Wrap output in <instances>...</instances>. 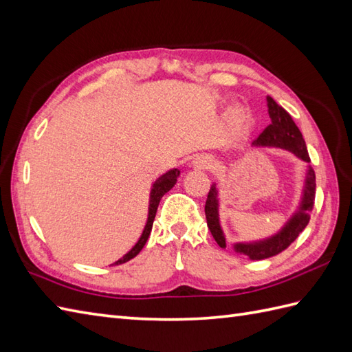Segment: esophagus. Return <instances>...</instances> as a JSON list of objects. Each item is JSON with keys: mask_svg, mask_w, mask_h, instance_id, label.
Returning a JSON list of instances; mask_svg holds the SVG:
<instances>
[{"mask_svg": "<svg viewBox=\"0 0 352 352\" xmlns=\"http://www.w3.org/2000/svg\"><path fill=\"white\" fill-rule=\"evenodd\" d=\"M195 165L202 169H210V168H214V160L210 157H199L195 160Z\"/></svg>", "mask_w": 352, "mask_h": 352, "instance_id": "1", "label": "esophagus"}]
</instances>
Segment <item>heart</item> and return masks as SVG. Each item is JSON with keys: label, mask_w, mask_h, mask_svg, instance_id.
Returning <instances> with one entry per match:
<instances>
[{"label": "heart", "mask_w": 352, "mask_h": 352, "mask_svg": "<svg viewBox=\"0 0 352 352\" xmlns=\"http://www.w3.org/2000/svg\"><path fill=\"white\" fill-rule=\"evenodd\" d=\"M236 120H240V118H243V113H240V112H235V116H234Z\"/></svg>", "instance_id": "obj_1"}]
</instances>
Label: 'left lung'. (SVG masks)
<instances>
[{
	"instance_id": "left-lung-1",
	"label": "left lung",
	"mask_w": 352,
	"mask_h": 352,
	"mask_svg": "<svg viewBox=\"0 0 352 352\" xmlns=\"http://www.w3.org/2000/svg\"><path fill=\"white\" fill-rule=\"evenodd\" d=\"M267 108L272 124L264 129V132L258 136V139L252 142V146H261V148H277L288 151L294 156L306 162V175L305 184L297 208L287 219L279 231L265 236V239L250 240V241H235L232 244V250L236 255H246L252 261L265 259L274 256L277 253L287 249L289 244L297 239L300 232L305 230L309 223V213L312 211L315 201V170L309 165V153L303 139V135L292 121L289 113L282 106L277 104L273 97L267 96ZM220 198L217 183L211 184V189L206 202V217L208 230L213 239L220 248H226V236L220 225Z\"/></svg>"
}]
</instances>
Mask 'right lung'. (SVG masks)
<instances>
[{"mask_svg": "<svg viewBox=\"0 0 352 352\" xmlns=\"http://www.w3.org/2000/svg\"><path fill=\"white\" fill-rule=\"evenodd\" d=\"M178 177H179V169L178 168H173V169H169L168 173L160 175L156 179V182L153 183L151 190H150V199H148V214H146V222H145V226H144L141 236H139V240L136 241L135 246L130 249L126 253V255H122L118 261H116V263H112L111 265L124 264V263H127V261L133 259L138 255V253L142 250V248L145 246V243H146V240H148V236L151 234L153 222H154V217H156L160 199L163 198V195L168 193L175 186Z\"/></svg>", "mask_w": 352, "mask_h": 352, "instance_id": "1", "label": "right lung"}]
</instances>
